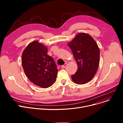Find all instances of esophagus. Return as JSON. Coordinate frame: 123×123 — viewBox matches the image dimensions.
I'll return each instance as SVG.
<instances>
[{
    "instance_id": "esophagus-1",
    "label": "esophagus",
    "mask_w": 123,
    "mask_h": 123,
    "mask_svg": "<svg viewBox=\"0 0 123 123\" xmlns=\"http://www.w3.org/2000/svg\"><path fill=\"white\" fill-rule=\"evenodd\" d=\"M67 65V63H65V64H64V65H63L62 66V67H63V68H65Z\"/></svg>"
}]
</instances>
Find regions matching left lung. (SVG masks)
<instances>
[{"label":"left lung","mask_w":123,"mask_h":123,"mask_svg":"<svg viewBox=\"0 0 123 123\" xmlns=\"http://www.w3.org/2000/svg\"><path fill=\"white\" fill-rule=\"evenodd\" d=\"M78 64V69L71 76L77 84H84L91 81L98 70L100 61V49L94 39L88 34H77L68 43Z\"/></svg>","instance_id":"obj_1"}]
</instances>
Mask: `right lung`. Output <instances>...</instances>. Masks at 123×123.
<instances>
[{
    "mask_svg": "<svg viewBox=\"0 0 123 123\" xmlns=\"http://www.w3.org/2000/svg\"><path fill=\"white\" fill-rule=\"evenodd\" d=\"M47 50L39 41H32L24 50L21 59L27 78L35 85L43 88L55 83L58 71L53 58L47 55Z\"/></svg>",
    "mask_w": 123,
    "mask_h": 123,
    "instance_id": "obj_1",
    "label": "right lung"
}]
</instances>
